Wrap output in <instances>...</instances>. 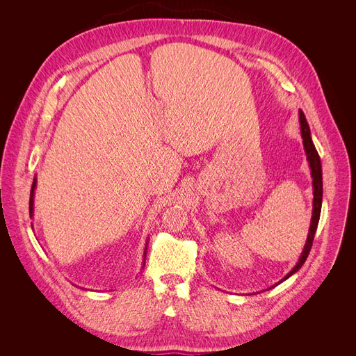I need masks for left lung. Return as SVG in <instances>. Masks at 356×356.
<instances>
[{
  "mask_svg": "<svg viewBox=\"0 0 356 356\" xmlns=\"http://www.w3.org/2000/svg\"><path fill=\"white\" fill-rule=\"evenodd\" d=\"M298 120H300L301 138H303L305 152H306V157H307L309 168H310V175H312V179H314V181H312V187H314V209H312V221H310V227H309V234H307V239H306L305 250H303V252H301L297 264L293 267V270H291L282 279L281 282H284L285 279H288L289 276H293L296 272H298L301 266L305 264L306 258L310 252L312 243H314V238H315L319 217H321V207H322V166H321V159H319V154L316 152L314 141H312L310 129H309V124H307V120H306L303 111H300ZM281 282H277V284H281Z\"/></svg>",
  "mask_w": 356,
  "mask_h": 356,
  "instance_id": "obj_1",
  "label": "left lung"
}]
</instances>
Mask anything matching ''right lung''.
<instances>
[{"label": "right lung", "instance_id": "1", "mask_svg": "<svg viewBox=\"0 0 356 356\" xmlns=\"http://www.w3.org/2000/svg\"><path fill=\"white\" fill-rule=\"evenodd\" d=\"M35 187H37V178H34V182H32V188H31V199H29V213L32 215V212H34V191H35ZM147 245H148V241L145 243V251H144V260H145V255H147ZM145 264V261H144ZM144 264H143V268H144Z\"/></svg>", "mask_w": 356, "mask_h": 356}]
</instances>
